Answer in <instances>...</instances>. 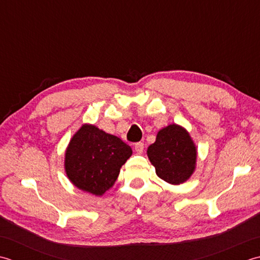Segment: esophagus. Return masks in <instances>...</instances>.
I'll use <instances>...</instances> for the list:
<instances>
[{
	"label": "esophagus",
	"instance_id": "34e87169",
	"mask_svg": "<svg viewBox=\"0 0 260 260\" xmlns=\"http://www.w3.org/2000/svg\"><path fill=\"white\" fill-rule=\"evenodd\" d=\"M144 149H145L144 142H137V144L135 145V150L137 151V153H142Z\"/></svg>",
	"mask_w": 260,
	"mask_h": 260
}]
</instances>
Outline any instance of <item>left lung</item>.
I'll return each mask as SVG.
<instances>
[{"mask_svg":"<svg viewBox=\"0 0 260 260\" xmlns=\"http://www.w3.org/2000/svg\"><path fill=\"white\" fill-rule=\"evenodd\" d=\"M147 153L157 176L169 184L184 183L195 169L197 148L187 132L176 124L158 132L156 141L148 147Z\"/></svg>","mask_w":260,"mask_h":260,"instance_id":"8db88e82","label":"left lung"}]
</instances>
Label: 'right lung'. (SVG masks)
Masks as SVG:
<instances>
[{
  "label": "right lung",
  "mask_w": 260,
  "mask_h": 260,
  "mask_svg": "<svg viewBox=\"0 0 260 260\" xmlns=\"http://www.w3.org/2000/svg\"><path fill=\"white\" fill-rule=\"evenodd\" d=\"M131 155V147L120 138L85 124L70 142L65 169L79 189L102 195L114 184L121 166Z\"/></svg>",
  "instance_id": "obj_1"
}]
</instances>
